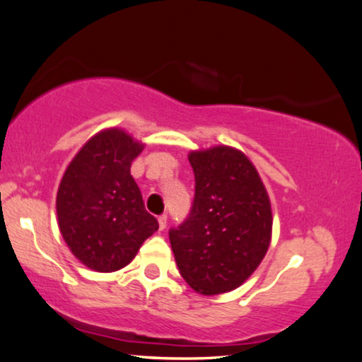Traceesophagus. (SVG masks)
I'll return each mask as SVG.
<instances>
[{
	"label": "esophagus",
	"instance_id": "34e87169",
	"mask_svg": "<svg viewBox=\"0 0 362 362\" xmlns=\"http://www.w3.org/2000/svg\"><path fill=\"white\" fill-rule=\"evenodd\" d=\"M157 221H159V231H164L167 226V215H160L157 218Z\"/></svg>",
	"mask_w": 362,
	"mask_h": 362
}]
</instances>
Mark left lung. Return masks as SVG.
Returning <instances> with one entry per match:
<instances>
[{
	"label": "left lung",
	"instance_id": "left-lung-1",
	"mask_svg": "<svg viewBox=\"0 0 362 362\" xmlns=\"http://www.w3.org/2000/svg\"><path fill=\"white\" fill-rule=\"evenodd\" d=\"M195 197L187 220L169 239L177 267L198 293L216 295L239 287L266 256L272 211L256 167L228 146L188 156Z\"/></svg>",
	"mask_w": 362,
	"mask_h": 362
}]
</instances>
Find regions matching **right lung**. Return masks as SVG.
Returning <instances> with one entry per match:
<instances>
[{
	"label": "right lung",
	"instance_id": "1",
	"mask_svg": "<svg viewBox=\"0 0 362 362\" xmlns=\"http://www.w3.org/2000/svg\"><path fill=\"white\" fill-rule=\"evenodd\" d=\"M142 147L123 129L101 131L81 147L60 182V233L74 256L93 271L128 266L141 244L159 230L131 175Z\"/></svg>",
	"mask_w": 362,
	"mask_h": 362
}]
</instances>
